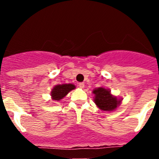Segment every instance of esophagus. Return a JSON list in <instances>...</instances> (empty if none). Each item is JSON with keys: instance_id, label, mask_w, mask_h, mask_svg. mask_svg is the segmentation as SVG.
<instances>
[{"instance_id": "obj_1", "label": "esophagus", "mask_w": 159, "mask_h": 159, "mask_svg": "<svg viewBox=\"0 0 159 159\" xmlns=\"http://www.w3.org/2000/svg\"><path fill=\"white\" fill-rule=\"evenodd\" d=\"M78 86L80 87V88H84V83H80V84H78Z\"/></svg>"}]
</instances>
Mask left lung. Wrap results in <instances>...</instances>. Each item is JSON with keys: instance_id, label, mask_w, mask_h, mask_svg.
Here are the masks:
<instances>
[{"instance_id": "left-lung-1", "label": "left lung", "mask_w": 159, "mask_h": 159, "mask_svg": "<svg viewBox=\"0 0 159 159\" xmlns=\"http://www.w3.org/2000/svg\"><path fill=\"white\" fill-rule=\"evenodd\" d=\"M94 102L103 111H113L121 104L123 99L113 95L109 89L105 88H97L93 90Z\"/></svg>"}]
</instances>
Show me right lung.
Segmentation results:
<instances>
[{"label":"right lung","instance_id":"add662e5","mask_svg":"<svg viewBox=\"0 0 159 159\" xmlns=\"http://www.w3.org/2000/svg\"><path fill=\"white\" fill-rule=\"evenodd\" d=\"M75 86L72 84H64L56 85L52 89V99L55 101H60V99H64V97L69 93L71 90L75 89Z\"/></svg>","mask_w":159,"mask_h":159}]
</instances>
